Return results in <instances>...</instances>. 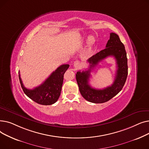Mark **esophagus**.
Wrapping results in <instances>:
<instances>
[{
    "mask_svg": "<svg viewBox=\"0 0 149 149\" xmlns=\"http://www.w3.org/2000/svg\"><path fill=\"white\" fill-rule=\"evenodd\" d=\"M74 66L76 69H78L79 68H80V62L79 61H75L74 63Z\"/></svg>",
    "mask_w": 149,
    "mask_h": 149,
    "instance_id": "obj_1",
    "label": "esophagus"
}]
</instances>
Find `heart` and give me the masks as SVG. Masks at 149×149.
Listing matches in <instances>:
<instances>
[{
	"label": "heart",
	"mask_w": 149,
	"mask_h": 149,
	"mask_svg": "<svg viewBox=\"0 0 149 149\" xmlns=\"http://www.w3.org/2000/svg\"><path fill=\"white\" fill-rule=\"evenodd\" d=\"M95 43V38L93 37L92 36H89L88 37V45L91 47L93 45V44H94Z\"/></svg>",
	"instance_id": "heart-1"
}]
</instances>
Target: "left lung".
<instances>
[{
  "instance_id": "1",
  "label": "left lung",
  "mask_w": 149,
  "mask_h": 149,
  "mask_svg": "<svg viewBox=\"0 0 149 149\" xmlns=\"http://www.w3.org/2000/svg\"><path fill=\"white\" fill-rule=\"evenodd\" d=\"M109 56H113L115 58L117 65V73L113 84L111 87L103 90L92 88L88 84L91 69L99 62ZM88 62L89 63V68L87 70L78 71L76 74V80L81 94L85 100L91 103L107 102L121 91L128 74L127 54L119 36L115 33H111L106 48L93 55L88 60Z\"/></svg>"
}]
</instances>
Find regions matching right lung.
I'll return each mask as SVG.
<instances>
[{"label":"right lung","mask_w":149,"mask_h":149,"mask_svg":"<svg viewBox=\"0 0 149 149\" xmlns=\"http://www.w3.org/2000/svg\"><path fill=\"white\" fill-rule=\"evenodd\" d=\"M69 67L68 64L60 66L42 84L33 89H28L24 86L19 72L21 87L25 94L36 103L42 105H51L56 102L60 95L64 74Z\"/></svg>","instance_id":"1"}]
</instances>
